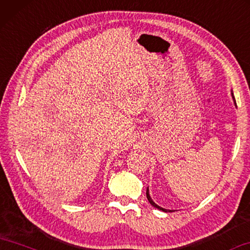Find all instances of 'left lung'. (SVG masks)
<instances>
[{"label": "left lung", "mask_w": 250, "mask_h": 250, "mask_svg": "<svg viewBox=\"0 0 250 250\" xmlns=\"http://www.w3.org/2000/svg\"><path fill=\"white\" fill-rule=\"evenodd\" d=\"M231 97H232L233 104H236V100H235V97H233V93H232V91H231ZM146 198H148L149 203L151 204L154 208L159 209V210H162V211H165V212H172V211H175V210H170V209H165V208H162V207H160V206H158L156 203H154V201L151 199V197H150V193H149V187L146 188Z\"/></svg>", "instance_id": "8db88e82"}]
</instances>
